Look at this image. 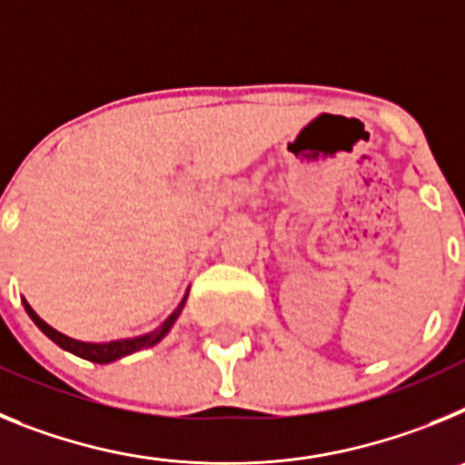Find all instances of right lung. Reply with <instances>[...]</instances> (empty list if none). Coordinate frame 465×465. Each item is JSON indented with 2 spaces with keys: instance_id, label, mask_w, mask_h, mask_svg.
<instances>
[{
  "instance_id": "right-lung-1",
  "label": "right lung",
  "mask_w": 465,
  "mask_h": 465,
  "mask_svg": "<svg viewBox=\"0 0 465 465\" xmlns=\"http://www.w3.org/2000/svg\"><path fill=\"white\" fill-rule=\"evenodd\" d=\"M183 302H186V300H183ZM183 302L179 305V310H176L174 314L167 316L163 326L155 328V331L149 332V335H142V338H134V340H114V342H104V344L79 342V340L67 338V335H63V332H57L55 328L48 326L44 319H39V314H36V312L32 310L27 302H25V310H27V314L32 316V322H35L41 331L46 332L53 342L60 344L63 349H67V351H72V354L81 356V359H85V361H93V363H111V361L123 359V356L133 354V351H139V349H143V347H153L155 342H160V340L165 338L167 332H170V328L174 326L176 316H179V312H182Z\"/></svg>"
}]
</instances>
